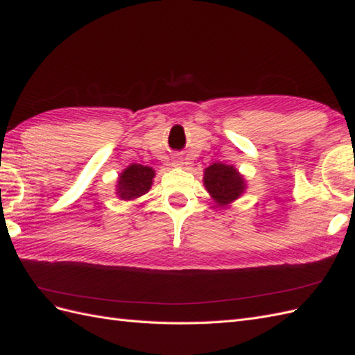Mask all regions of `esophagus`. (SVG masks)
<instances>
[{
  "label": "esophagus",
  "mask_w": 355,
  "mask_h": 355,
  "mask_svg": "<svg viewBox=\"0 0 355 355\" xmlns=\"http://www.w3.org/2000/svg\"><path fill=\"white\" fill-rule=\"evenodd\" d=\"M181 164H183L181 157H174V160H172V166H181Z\"/></svg>",
  "instance_id": "34e87169"
}]
</instances>
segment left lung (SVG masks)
Segmentation results:
<instances>
[{"label":"left lung","instance_id":"obj_1","mask_svg":"<svg viewBox=\"0 0 355 355\" xmlns=\"http://www.w3.org/2000/svg\"><path fill=\"white\" fill-rule=\"evenodd\" d=\"M204 186L219 205L237 200L245 191V181L239 172L224 163H213L205 169Z\"/></svg>","mask_w":355,"mask_h":355}]
</instances>
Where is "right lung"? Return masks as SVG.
<instances>
[{"label":"right lung","mask_w":355,"mask_h":355,"mask_svg":"<svg viewBox=\"0 0 355 355\" xmlns=\"http://www.w3.org/2000/svg\"><path fill=\"white\" fill-rule=\"evenodd\" d=\"M154 178V171L142 164H130L122 172L118 181V195L122 200H135L150 191Z\"/></svg>","instance_id":"right-lung-1"}]
</instances>
